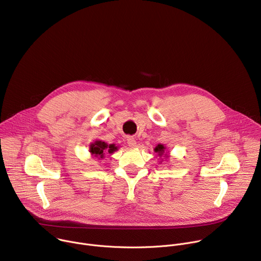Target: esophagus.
<instances>
[{
  "mask_svg": "<svg viewBox=\"0 0 261 261\" xmlns=\"http://www.w3.org/2000/svg\"><path fill=\"white\" fill-rule=\"evenodd\" d=\"M127 143L130 147H135L136 146V140L133 137H128L127 138Z\"/></svg>",
  "mask_w": 261,
  "mask_h": 261,
  "instance_id": "34e87169",
  "label": "esophagus"
}]
</instances>
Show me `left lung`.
<instances>
[{
  "label": "left lung",
  "mask_w": 261,
  "mask_h": 261,
  "mask_svg": "<svg viewBox=\"0 0 261 261\" xmlns=\"http://www.w3.org/2000/svg\"><path fill=\"white\" fill-rule=\"evenodd\" d=\"M154 151H155V153L158 154V156H159L160 158H162L163 155H164L165 158H168V157H169V156H168V152H166V146H165L164 144L159 143L158 145H156V147L154 148ZM162 161H163V159H161L160 163H162Z\"/></svg>",
  "instance_id": "8db88e82"
}]
</instances>
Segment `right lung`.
Returning <instances> with one entry per match:
<instances>
[{
  "mask_svg": "<svg viewBox=\"0 0 261 261\" xmlns=\"http://www.w3.org/2000/svg\"><path fill=\"white\" fill-rule=\"evenodd\" d=\"M116 151H118V146H116L115 143L108 144L102 140H95L94 142H91L89 148L91 155L99 160L103 159L105 154H114Z\"/></svg>",
  "mask_w": 261,
  "mask_h": 261,
  "instance_id": "1",
  "label": "right lung"
}]
</instances>
